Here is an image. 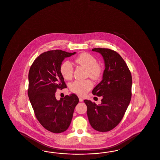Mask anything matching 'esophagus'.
I'll return each instance as SVG.
<instances>
[{
	"instance_id": "1",
	"label": "esophagus",
	"mask_w": 160,
	"mask_h": 160,
	"mask_svg": "<svg viewBox=\"0 0 160 160\" xmlns=\"http://www.w3.org/2000/svg\"><path fill=\"white\" fill-rule=\"evenodd\" d=\"M78 99H79V101L80 102H83V99L82 98H80V97H78Z\"/></svg>"
}]
</instances>
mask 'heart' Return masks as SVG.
<instances>
[{
  "label": "heart",
  "instance_id": "1",
  "mask_svg": "<svg viewBox=\"0 0 160 160\" xmlns=\"http://www.w3.org/2000/svg\"><path fill=\"white\" fill-rule=\"evenodd\" d=\"M75 62L87 68L88 75L94 80L99 79L102 73V67L98 64L97 60L93 55L87 52H84L78 55ZM61 74L66 80H70L72 77L74 67L69 61H64L60 66ZM93 86L92 82L90 80H76L71 83L70 88L72 92L80 96H84L88 93Z\"/></svg>",
  "mask_w": 160,
  "mask_h": 160
}]
</instances>
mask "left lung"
Masks as SVG:
<instances>
[{
  "label": "left lung",
  "instance_id": "8db88e82",
  "mask_svg": "<svg viewBox=\"0 0 160 160\" xmlns=\"http://www.w3.org/2000/svg\"><path fill=\"white\" fill-rule=\"evenodd\" d=\"M93 51L102 55L105 69L103 78L94 88L92 93L102 96L97 105L84 100L90 125L99 132L113 129L121 121L131 99L132 79L131 72L121 56L108 48H96Z\"/></svg>",
  "mask_w": 160,
  "mask_h": 160
}]
</instances>
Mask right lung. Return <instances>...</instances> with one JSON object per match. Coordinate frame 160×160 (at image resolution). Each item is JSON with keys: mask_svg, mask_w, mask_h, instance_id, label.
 I'll return each instance as SVG.
<instances>
[{"mask_svg": "<svg viewBox=\"0 0 160 160\" xmlns=\"http://www.w3.org/2000/svg\"><path fill=\"white\" fill-rule=\"evenodd\" d=\"M76 54L51 50L39 55L28 74V94L37 119L47 130L53 133L66 131L70 126L79 99L74 94L57 100V88H66L60 66L65 58Z\"/></svg>", "mask_w": 160, "mask_h": 160, "instance_id": "obj_1", "label": "right lung"}]
</instances>
